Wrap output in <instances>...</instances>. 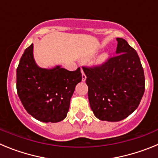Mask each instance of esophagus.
Returning <instances> with one entry per match:
<instances>
[{
  "mask_svg": "<svg viewBox=\"0 0 158 158\" xmlns=\"http://www.w3.org/2000/svg\"><path fill=\"white\" fill-rule=\"evenodd\" d=\"M81 73H82V81H85L86 80V75L85 74L84 71L81 69Z\"/></svg>",
  "mask_w": 158,
  "mask_h": 158,
  "instance_id": "34e87169",
  "label": "esophagus"
}]
</instances>
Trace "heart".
Masks as SVG:
<instances>
[{"label": "heart", "mask_w": 158, "mask_h": 158, "mask_svg": "<svg viewBox=\"0 0 158 158\" xmlns=\"http://www.w3.org/2000/svg\"><path fill=\"white\" fill-rule=\"evenodd\" d=\"M107 54H101L100 57H99L98 60H97V62L98 63H103V62H104L107 60Z\"/></svg>", "instance_id": "1"}]
</instances>
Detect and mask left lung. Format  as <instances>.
<instances>
[{
  "label": "left lung",
  "mask_w": 158,
  "mask_h": 158,
  "mask_svg": "<svg viewBox=\"0 0 158 158\" xmlns=\"http://www.w3.org/2000/svg\"><path fill=\"white\" fill-rule=\"evenodd\" d=\"M116 56L94 67H83L92 111L103 121L118 122L139 107L145 92L144 70L135 49L116 39Z\"/></svg>",
  "instance_id": "1"
}]
</instances>
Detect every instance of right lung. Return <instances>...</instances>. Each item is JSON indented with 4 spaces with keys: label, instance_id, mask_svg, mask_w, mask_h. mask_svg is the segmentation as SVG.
Returning <instances> with one entry per match:
<instances>
[{
    "label": "right lung",
    "instance_id": "add662e5",
    "mask_svg": "<svg viewBox=\"0 0 158 158\" xmlns=\"http://www.w3.org/2000/svg\"><path fill=\"white\" fill-rule=\"evenodd\" d=\"M33 47L31 43L25 50L16 69L18 96L27 113L37 120L60 122L66 117L75 87L81 81V69L41 68L35 61Z\"/></svg>",
    "mask_w": 158,
    "mask_h": 158
}]
</instances>
